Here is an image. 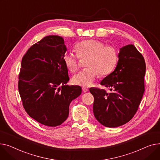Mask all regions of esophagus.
<instances>
[{
  "instance_id": "esophagus-1",
  "label": "esophagus",
  "mask_w": 160,
  "mask_h": 160,
  "mask_svg": "<svg viewBox=\"0 0 160 160\" xmlns=\"http://www.w3.org/2000/svg\"><path fill=\"white\" fill-rule=\"evenodd\" d=\"M82 89L83 92H87L88 91V89L87 87H82Z\"/></svg>"
}]
</instances>
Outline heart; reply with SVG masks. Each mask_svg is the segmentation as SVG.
Segmentation results:
<instances>
[{
  "instance_id": "obj_1",
  "label": "heart",
  "mask_w": 160,
  "mask_h": 160,
  "mask_svg": "<svg viewBox=\"0 0 160 160\" xmlns=\"http://www.w3.org/2000/svg\"><path fill=\"white\" fill-rule=\"evenodd\" d=\"M76 54L67 52L63 55V62L70 72H76L79 68V58H87V67L74 75L73 84L81 87H89L98 76H105L114 69L118 55L112 46H105L101 41L93 39L82 41L75 46Z\"/></svg>"
}]
</instances>
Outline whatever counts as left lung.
<instances>
[{"mask_svg":"<svg viewBox=\"0 0 160 160\" xmlns=\"http://www.w3.org/2000/svg\"><path fill=\"white\" fill-rule=\"evenodd\" d=\"M114 71L101 81L110 92L90 88L94 98L93 114L101 124L114 128L132 119L138 109L145 92V59L133 44L120 48Z\"/></svg>","mask_w":160,"mask_h":160,"instance_id":"8db88e82","label":"left lung"}]
</instances>
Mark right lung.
<instances>
[{
    "label": "right lung",
    "mask_w": 160,
    "mask_h": 160,
    "mask_svg": "<svg viewBox=\"0 0 160 160\" xmlns=\"http://www.w3.org/2000/svg\"><path fill=\"white\" fill-rule=\"evenodd\" d=\"M62 37L49 35L34 44L23 56L18 88L22 105L31 118L48 127L61 125L68 118L71 101L81 93L80 86L66 85L68 68Z\"/></svg>",
    "instance_id": "obj_1"
}]
</instances>
